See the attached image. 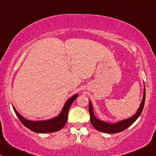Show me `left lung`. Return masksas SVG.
Instances as JSON below:
<instances>
[{
  "label": "left lung",
  "mask_w": 156,
  "mask_h": 156,
  "mask_svg": "<svg viewBox=\"0 0 156 156\" xmlns=\"http://www.w3.org/2000/svg\"><path fill=\"white\" fill-rule=\"evenodd\" d=\"M145 99H146V89L144 88V96H143V99L141 103L140 104V107L135 114L133 116L130 117L129 119H124L119 122L114 123H110L105 122V121L98 119L97 117L95 116L93 112V107L91 102L89 101V114H90V121L91 124L97 131H99L101 132H104V133H119L124 131L129 128L130 126L133 124L135 122L138 117L140 116V114H141L143 109L144 107L145 104Z\"/></svg>",
  "instance_id": "left-lung-1"
}]
</instances>
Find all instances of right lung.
Returning <instances> with one entry per match:
<instances>
[{
	"mask_svg": "<svg viewBox=\"0 0 156 156\" xmlns=\"http://www.w3.org/2000/svg\"><path fill=\"white\" fill-rule=\"evenodd\" d=\"M78 97L77 94L72 96L69 98L67 101L65 102L62 109L60 114L55 118L48 119V120L44 121H30L25 119L24 117L21 116L19 113L17 112L14 106V112L20 119L21 123L27 127V129L31 130L32 131L39 133H53V132L58 131L65 126L66 122L68 118V112H69V108L72 104Z\"/></svg>",
	"mask_w": 156,
	"mask_h": 156,
	"instance_id": "1",
	"label": "right lung"
}]
</instances>
